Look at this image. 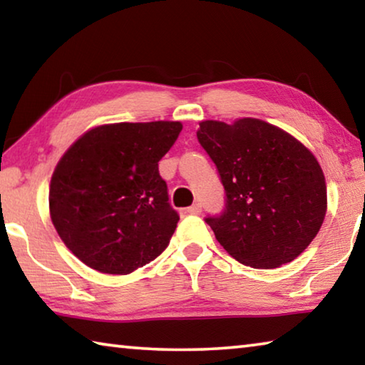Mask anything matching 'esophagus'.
<instances>
[{
  "label": "esophagus",
  "instance_id": "obj_1",
  "mask_svg": "<svg viewBox=\"0 0 365 365\" xmlns=\"http://www.w3.org/2000/svg\"><path fill=\"white\" fill-rule=\"evenodd\" d=\"M188 212L193 214V215H200L201 214V205H200V202H195L193 206H190L188 207Z\"/></svg>",
  "mask_w": 365,
  "mask_h": 365
}]
</instances>
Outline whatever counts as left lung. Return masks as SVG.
Listing matches in <instances>:
<instances>
[{"label": "left lung", "mask_w": 365, "mask_h": 365, "mask_svg": "<svg viewBox=\"0 0 365 365\" xmlns=\"http://www.w3.org/2000/svg\"><path fill=\"white\" fill-rule=\"evenodd\" d=\"M197 141L219 170L225 209L207 225L238 262L275 269L304 251L324 224L327 185L307 148L282 128L243 117L202 120Z\"/></svg>", "instance_id": "left-lung-1"}]
</instances>
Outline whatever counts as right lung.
Returning <instances> with one entry per match:
<instances>
[{
    "label": "right lung",
    "instance_id": "add662e5",
    "mask_svg": "<svg viewBox=\"0 0 365 365\" xmlns=\"http://www.w3.org/2000/svg\"><path fill=\"white\" fill-rule=\"evenodd\" d=\"M180 122H119L83 133L59 159L49 185V215L85 265L127 275L163 252L178 214L158 163Z\"/></svg>",
    "mask_w": 365,
    "mask_h": 365
}]
</instances>
